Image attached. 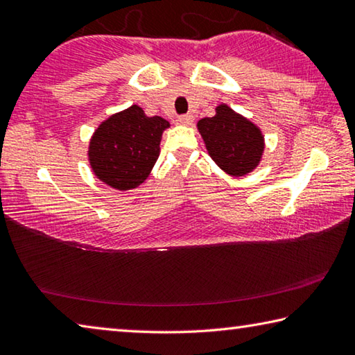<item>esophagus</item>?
I'll list each match as a JSON object with an SVG mask.
<instances>
[{
	"label": "esophagus",
	"mask_w": 355,
	"mask_h": 355,
	"mask_svg": "<svg viewBox=\"0 0 355 355\" xmlns=\"http://www.w3.org/2000/svg\"><path fill=\"white\" fill-rule=\"evenodd\" d=\"M177 122L180 125H191L192 122H194V117H192L191 114H183V116L177 117Z\"/></svg>",
	"instance_id": "esophagus-1"
}]
</instances>
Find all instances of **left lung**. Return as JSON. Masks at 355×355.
I'll use <instances>...</instances> for the list:
<instances>
[{"label":"left lung","instance_id":"left-lung-1","mask_svg":"<svg viewBox=\"0 0 355 355\" xmlns=\"http://www.w3.org/2000/svg\"><path fill=\"white\" fill-rule=\"evenodd\" d=\"M197 128L214 163L230 175H248L260 163L264 150L260 128L227 105L216 107L214 117L199 120Z\"/></svg>","mask_w":355,"mask_h":355}]
</instances>
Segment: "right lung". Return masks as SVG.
Masks as SVG:
<instances>
[{
  "mask_svg": "<svg viewBox=\"0 0 355 355\" xmlns=\"http://www.w3.org/2000/svg\"><path fill=\"white\" fill-rule=\"evenodd\" d=\"M169 122L147 117L137 105L101 122L89 144V161L98 180L119 191L137 188L152 172Z\"/></svg>",
  "mask_w": 355,
  "mask_h": 355,
  "instance_id": "obj_1",
  "label": "right lung"
}]
</instances>
